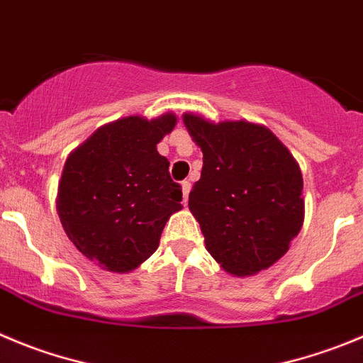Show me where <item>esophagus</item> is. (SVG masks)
I'll return each instance as SVG.
<instances>
[{
    "label": "esophagus",
    "instance_id": "esophagus-1",
    "mask_svg": "<svg viewBox=\"0 0 363 363\" xmlns=\"http://www.w3.org/2000/svg\"><path fill=\"white\" fill-rule=\"evenodd\" d=\"M182 192H184V203L187 205L189 192H191V182H182Z\"/></svg>",
    "mask_w": 363,
    "mask_h": 363
}]
</instances>
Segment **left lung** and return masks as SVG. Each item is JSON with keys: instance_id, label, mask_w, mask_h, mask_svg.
Wrapping results in <instances>:
<instances>
[{"instance_id": "1", "label": "left lung", "mask_w": 363, "mask_h": 363, "mask_svg": "<svg viewBox=\"0 0 363 363\" xmlns=\"http://www.w3.org/2000/svg\"><path fill=\"white\" fill-rule=\"evenodd\" d=\"M203 151L189 208L208 253L237 276L267 269L289 251L305 219L303 176L289 150L260 124H213L185 113Z\"/></svg>"}]
</instances>
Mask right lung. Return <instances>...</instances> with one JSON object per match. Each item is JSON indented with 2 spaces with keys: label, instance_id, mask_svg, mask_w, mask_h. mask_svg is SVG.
<instances>
[{
  "label": "right lung",
  "instance_id": "1",
  "mask_svg": "<svg viewBox=\"0 0 363 363\" xmlns=\"http://www.w3.org/2000/svg\"><path fill=\"white\" fill-rule=\"evenodd\" d=\"M176 117H126L99 128L69 155L57 210L69 240L99 267L128 272L155 253L182 187L157 151Z\"/></svg>",
  "mask_w": 363,
  "mask_h": 363
}]
</instances>
